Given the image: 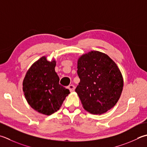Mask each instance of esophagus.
<instances>
[{"label":"esophagus","instance_id":"obj_1","mask_svg":"<svg viewBox=\"0 0 147 147\" xmlns=\"http://www.w3.org/2000/svg\"><path fill=\"white\" fill-rule=\"evenodd\" d=\"M69 90H70V92H73L74 90V89H75V87L73 85H69L67 87Z\"/></svg>","mask_w":147,"mask_h":147}]
</instances>
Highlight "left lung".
<instances>
[{
	"label": "left lung",
	"mask_w": 147,
	"mask_h": 147,
	"mask_svg": "<svg viewBox=\"0 0 147 147\" xmlns=\"http://www.w3.org/2000/svg\"><path fill=\"white\" fill-rule=\"evenodd\" d=\"M80 82L75 89L83 108L102 114L116 105L123 82L120 69L107 55L97 51L83 55L78 60Z\"/></svg>",
	"instance_id": "obj_1"
}]
</instances>
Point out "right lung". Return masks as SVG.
Here are the masks:
<instances>
[{
    "label": "right lung",
    "mask_w": 147,
    "mask_h": 147,
    "mask_svg": "<svg viewBox=\"0 0 147 147\" xmlns=\"http://www.w3.org/2000/svg\"><path fill=\"white\" fill-rule=\"evenodd\" d=\"M55 60L42 57L32 65L23 82L26 100L39 113L50 115L61 107L69 90L59 84Z\"/></svg>",
    "instance_id": "1"
}]
</instances>
